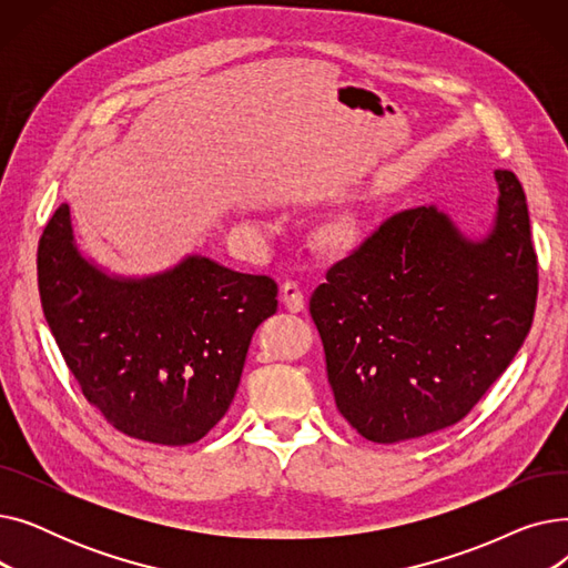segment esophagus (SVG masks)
Segmentation results:
<instances>
[{
  "instance_id": "34e87169",
  "label": "esophagus",
  "mask_w": 568,
  "mask_h": 568,
  "mask_svg": "<svg viewBox=\"0 0 568 568\" xmlns=\"http://www.w3.org/2000/svg\"><path fill=\"white\" fill-rule=\"evenodd\" d=\"M281 296H283V304H285V308L287 311H292V313H300V311H304V306H306V296H304V287L296 283V281H285L283 283V287H281Z\"/></svg>"
}]
</instances>
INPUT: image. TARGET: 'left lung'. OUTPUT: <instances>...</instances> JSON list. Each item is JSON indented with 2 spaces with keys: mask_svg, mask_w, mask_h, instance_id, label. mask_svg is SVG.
Here are the masks:
<instances>
[{
  "mask_svg": "<svg viewBox=\"0 0 568 568\" xmlns=\"http://www.w3.org/2000/svg\"><path fill=\"white\" fill-rule=\"evenodd\" d=\"M493 232L467 242L435 206L382 219L311 294L336 407L394 444L449 428L514 362L534 320L539 262L525 191L495 172Z\"/></svg>",
  "mask_w": 568,
  "mask_h": 568,
  "instance_id": "left-lung-1",
  "label": "left lung"
}]
</instances>
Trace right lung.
Returning <instances> with one entry per match:
<instances>
[{"instance_id":"right-lung-1","label":"right lung","mask_w":568,"mask_h":568,"mask_svg":"<svg viewBox=\"0 0 568 568\" xmlns=\"http://www.w3.org/2000/svg\"><path fill=\"white\" fill-rule=\"evenodd\" d=\"M50 332L87 403L129 437L184 446L227 412L257 324L278 285L209 257L144 281H114L73 246L71 212L48 221L37 253Z\"/></svg>"}]
</instances>
